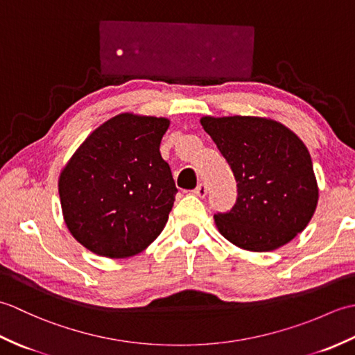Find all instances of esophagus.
Returning <instances> with one entry per match:
<instances>
[{
  "instance_id": "34e87169",
  "label": "esophagus",
  "mask_w": 355,
  "mask_h": 355,
  "mask_svg": "<svg viewBox=\"0 0 355 355\" xmlns=\"http://www.w3.org/2000/svg\"><path fill=\"white\" fill-rule=\"evenodd\" d=\"M193 193L197 195V197H206V195H207V186L205 183H200L197 187H195Z\"/></svg>"
}]
</instances>
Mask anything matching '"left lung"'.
<instances>
[{
    "label": "left lung",
    "mask_w": 355,
    "mask_h": 355,
    "mask_svg": "<svg viewBox=\"0 0 355 355\" xmlns=\"http://www.w3.org/2000/svg\"><path fill=\"white\" fill-rule=\"evenodd\" d=\"M200 122L238 186L235 206L214 216L221 235L250 252H271L290 243L310 223L319 200L304 141L266 117L206 116Z\"/></svg>",
    "instance_id": "8db88e82"
}]
</instances>
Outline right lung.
<instances>
[{
  "label": "right lung",
  "mask_w": 355,
  "mask_h": 355,
  "mask_svg": "<svg viewBox=\"0 0 355 355\" xmlns=\"http://www.w3.org/2000/svg\"><path fill=\"white\" fill-rule=\"evenodd\" d=\"M164 117L122 112L102 123L65 164L59 197L74 239L99 256L130 258L168 223L175 193L160 143Z\"/></svg>",
  "instance_id": "obj_1"
}]
</instances>
